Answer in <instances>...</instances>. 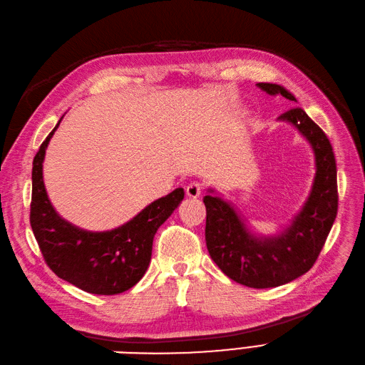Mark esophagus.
<instances>
[{
  "instance_id": "1",
  "label": "esophagus",
  "mask_w": 365,
  "mask_h": 365,
  "mask_svg": "<svg viewBox=\"0 0 365 365\" xmlns=\"http://www.w3.org/2000/svg\"><path fill=\"white\" fill-rule=\"evenodd\" d=\"M202 185L200 182H191L187 186H186V195L189 198H197L201 195L202 192Z\"/></svg>"
}]
</instances>
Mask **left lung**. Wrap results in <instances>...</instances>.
Segmentation results:
<instances>
[{"instance_id": "left-lung-1", "label": "left lung", "mask_w": 365, "mask_h": 365, "mask_svg": "<svg viewBox=\"0 0 365 365\" xmlns=\"http://www.w3.org/2000/svg\"><path fill=\"white\" fill-rule=\"evenodd\" d=\"M257 86L297 103L294 95L279 85ZM279 119L294 123L310 141L316 156L312 194L292 225L273 239H255L225 201L213 195L204 197L205 243L212 259L230 279L257 289L280 287L307 273L319 257L339 209L336 158L327 134L297 106Z\"/></svg>"}]
</instances>
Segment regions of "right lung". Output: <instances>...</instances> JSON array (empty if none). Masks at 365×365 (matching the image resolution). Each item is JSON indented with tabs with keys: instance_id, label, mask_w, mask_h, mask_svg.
I'll list each match as a JSON object with an SVG mask.
<instances>
[{
	"instance_id": "1",
	"label": "right lung",
	"mask_w": 365,
	"mask_h": 365,
	"mask_svg": "<svg viewBox=\"0 0 365 365\" xmlns=\"http://www.w3.org/2000/svg\"><path fill=\"white\" fill-rule=\"evenodd\" d=\"M58 125L41 143L33 163L29 222L44 262L58 277L89 294L115 295L128 291L146 273L153 235L182 202L183 189H174L153 201L116 230L88 232L73 227L53 210L43 183L46 148Z\"/></svg>"
}]
</instances>
